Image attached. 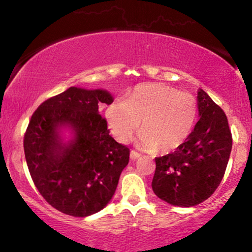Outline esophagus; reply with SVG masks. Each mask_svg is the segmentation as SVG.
Instances as JSON below:
<instances>
[{"instance_id":"obj_1","label":"esophagus","mask_w":252,"mask_h":252,"mask_svg":"<svg viewBox=\"0 0 252 252\" xmlns=\"http://www.w3.org/2000/svg\"><path fill=\"white\" fill-rule=\"evenodd\" d=\"M130 158H131L132 160H136V159H138V158H140V153H138V152L134 151V150H131Z\"/></svg>"}]
</instances>
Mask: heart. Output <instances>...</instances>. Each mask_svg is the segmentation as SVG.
I'll return each mask as SVG.
<instances>
[{"label":"heart","instance_id":"obj_1","mask_svg":"<svg viewBox=\"0 0 252 252\" xmlns=\"http://www.w3.org/2000/svg\"><path fill=\"white\" fill-rule=\"evenodd\" d=\"M105 120L119 142L129 141L140 127V146L147 150L170 152L185 143L198 116V104L187 92L162 83L135 87L125 100L106 106Z\"/></svg>","mask_w":252,"mask_h":252}]
</instances>
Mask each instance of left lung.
Wrapping results in <instances>:
<instances>
[{"label":"left lung","mask_w":252,"mask_h":252,"mask_svg":"<svg viewBox=\"0 0 252 252\" xmlns=\"http://www.w3.org/2000/svg\"><path fill=\"white\" fill-rule=\"evenodd\" d=\"M200 120L176 151L156 158L152 190L178 207H193L215 192L224 176L232 135L222 109L206 92H198Z\"/></svg>","instance_id":"8db88e82"}]
</instances>
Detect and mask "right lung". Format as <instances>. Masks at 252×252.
Returning a JSON list of instances; mask_svg holds the SVG:
<instances>
[{"mask_svg":"<svg viewBox=\"0 0 252 252\" xmlns=\"http://www.w3.org/2000/svg\"><path fill=\"white\" fill-rule=\"evenodd\" d=\"M104 90L72 87L40 104L25 131L23 146L30 174L45 201L73 217L103 209L116 192L130 149L118 143L99 113L110 104ZM69 125L75 140L63 145L57 127Z\"/></svg>","mask_w":252,"mask_h":252,"instance_id":"add662e5","label":"right lung"}]
</instances>
